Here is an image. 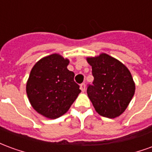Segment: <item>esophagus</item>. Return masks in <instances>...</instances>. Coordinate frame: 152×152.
I'll use <instances>...</instances> for the list:
<instances>
[{
	"instance_id": "1",
	"label": "esophagus",
	"mask_w": 152,
	"mask_h": 152,
	"mask_svg": "<svg viewBox=\"0 0 152 152\" xmlns=\"http://www.w3.org/2000/svg\"><path fill=\"white\" fill-rule=\"evenodd\" d=\"M80 89H81L82 92H85V91H86V84H85V83L80 84Z\"/></svg>"
}]
</instances>
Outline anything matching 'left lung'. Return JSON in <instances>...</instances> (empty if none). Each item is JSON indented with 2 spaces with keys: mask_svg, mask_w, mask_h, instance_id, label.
<instances>
[{
  "mask_svg": "<svg viewBox=\"0 0 152 152\" xmlns=\"http://www.w3.org/2000/svg\"><path fill=\"white\" fill-rule=\"evenodd\" d=\"M92 66L93 85L87 94L96 112L104 117L119 116L127 108L134 97L135 84L130 72L120 61L108 54L88 58Z\"/></svg>",
  "mask_w": 152,
  "mask_h": 152,
  "instance_id": "8db88e82",
  "label": "left lung"
}]
</instances>
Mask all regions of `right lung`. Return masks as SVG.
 Listing matches in <instances>:
<instances>
[{"instance_id":"right-lung-1","label":"right lung","mask_w":152,"mask_h":152,"mask_svg":"<svg viewBox=\"0 0 152 152\" xmlns=\"http://www.w3.org/2000/svg\"><path fill=\"white\" fill-rule=\"evenodd\" d=\"M68 63L54 53L41 58L31 69L27 94L32 107L45 117L56 119L65 114L80 93L75 74L66 68Z\"/></svg>"}]
</instances>
